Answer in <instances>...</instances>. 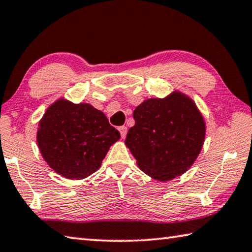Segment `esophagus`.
<instances>
[{
	"instance_id": "34e87169",
	"label": "esophagus",
	"mask_w": 252,
	"mask_h": 252,
	"mask_svg": "<svg viewBox=\"0 0 252 252\" xmlns=\"http://www.w3.org/2000/svg\"><path fill=\"white\" fill-rule=\"evenodd\" d=\"M118 130H119V132H120L121 138H122V139H125V138H126V132H127L126 126H119V127H118Z\"/></svg>"
}]
</instances>
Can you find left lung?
Wrapping results in <instances>:
<instances>
[{"label": "left lung", "instance_id": "8db88e82", "mask_svg": "<svg viewBox=\"0 0 252 252\" xmlns=\"http://www.w3.org/2000/svg\"><path fill=\"white\" fill-rule=\"evenodd\" d=\"M133 118L135 125L125 142L145 174L166 182L193 165L206 129L193 100L177 91L164 99H148L135 108Z\"/></svg>", "mask_w": 252, "mask_h": 252}]
</instances>
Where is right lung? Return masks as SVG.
Returning a JSON list of instances; mask_svg holds the SVG:
<instances>
[{
  "instance_id": "add662e5",
  "label": "right lung",
  "mask_w": 252,
  "mask_h": 252,
  "mask_svg": "<svg viewBox=\"0 0 252 252\" xmlns=\"http://www.w3.org/2000/svg\"><path fill=\"white\" fill-rule=\"evenodd\" d=\"M120 139L104 113L88 103L61 99L39 121L37 144L53 170L66 178L81 180L101 166L110 146Z\"/></svg>"
}]
</instances>
